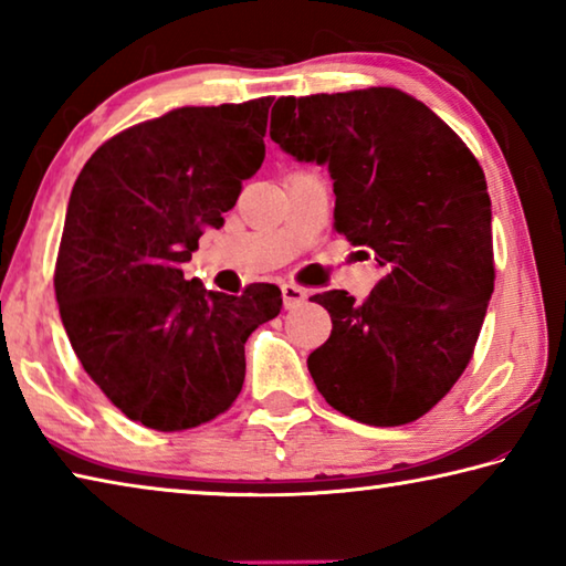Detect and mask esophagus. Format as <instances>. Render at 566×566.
<instances>
[{"mask_svg":"<svg viewBox=\"0 0 566 566\" xmlns=\"http://www.w3.org/2000/svg\"><path fill=\"white\" fill-rule=\"evenodd\" d=\"M282 300L284 310H296L306 300V290H302L300 284H282Z\"/></svg>","mask_w":566,"mask_h":566,"instance_id":"34e87169","label":"esophagus"}]
</instances>
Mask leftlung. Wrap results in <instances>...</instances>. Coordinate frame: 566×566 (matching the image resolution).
<instances>
[{
    "label": "left lung",
    "instance_id": "obj_1",
    "mask_svg": "<svg viewBox=\"0 0 566 566\" xmlns=\"http://www.w3.org/2000/svg\"><path fill=\"white\" fill-rule=\"evenodd\" d=\"M270 134L329 169L334 229L385 270L364 302L312 296L332 317L306 359L314 385L361 424H409L462 377L492 300L484 171L452 127L395 87L282 97Z\"/></svg>",
    "mask_w": 566,
    "mask_h": 566
}]
</instances>
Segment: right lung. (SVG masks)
<instances>
[{
  "label": "right lung",
  "mask_w": 566,
  "mask_h": 566,
  "mask_svg": "<svg viewBox=\"0 0 566 566\" xmlns=\"http://www.w3.org/2000/svg\"><path fill=\"white\" fill-rule=\"evenodd\" d=\"M270 107L171 109L104 142L74 181L54 266L62 324L94 385L157 432L232 407L247 337L282 310L274 284L232 296L181 272L262 167Z\"/></svg>",
  "instance_id": "obj_1"
}]
</instances>
